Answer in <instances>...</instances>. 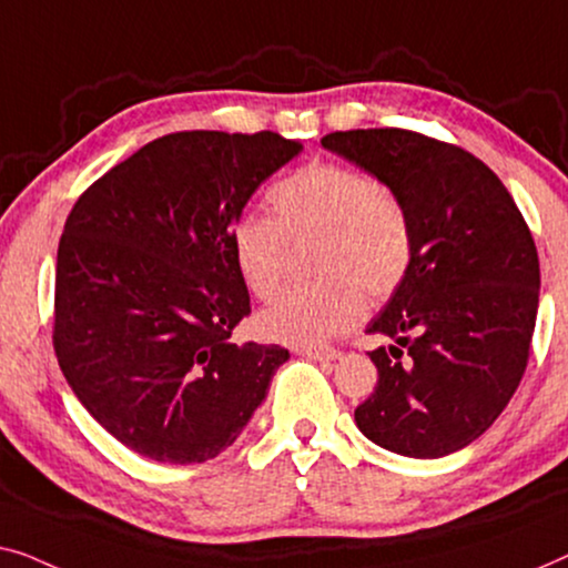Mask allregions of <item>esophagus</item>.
Masks as SVG:
<instances>
[{
  "label": "esophagus",
  "instance_id": "34e87169",
  "mask_svg": "<svg viewBox=\"0 0 568 568\" xmlns=\"http://www.w3.org/2000/svg\"><path fill=\"white\" fill-rule=\"evenodd\" d=\"M295 353H298V355H303V357H311V361H326V363H329V361H337V357H339V349H334V347H324V345H303V347H298V349H295Z\"/></svg>",
  "mask_w": 568,
  "mask_h": 568
}]
</instances>
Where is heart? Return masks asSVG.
<instances>
[{"label": "heart", "mask_w": 568, "mask_h": 568, "mask_svg": "<svg viewBox=\"0 0 568 568\" xmlns=\"http://www.w3.org/2000/svg\"><path fill=\"white\" fill-rule=\"evenodd\" d=\"M273 219L242 213L231 226V254L244 285L270 298L283 281L287 242L316 236L311 285L287 287L257 318L262 337L318 345L353 326L375 301L394 295L414 260V231L404 203L371 172L339 162H311L267 193Z\"/></svg>", "instance_id": "heart-1"}]
</instances>
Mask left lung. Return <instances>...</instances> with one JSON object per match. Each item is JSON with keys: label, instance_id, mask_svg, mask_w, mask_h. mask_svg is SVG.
<instances>
[{"label": "left lung", "instance_id": "left-lung-1", "mask_svg": "<svg viewBox=\"0 0 568 568\" xmlns=\"http://www.w3.org/2000/svg\"><path fill=\"white\" fill-rule=\"evenodd\" d=\"M322 146L378 178L409 213L414 260L367 334L378 386L361 433L409 458H443L494 425L520 386L538 314L532 234L501 180L460 146L404 128L337 131Z\"/></svg>", "mask_w": 568, "mask_h": 568}]
</instances>
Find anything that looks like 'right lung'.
I'll return each mask as SVG.
<instances>
[{
    "label": "right lung",
    "instance_id": "obj_1",
    "mask_svg": "<svg viewBox=\"0 0 568 568\" xmlns=\"http://www.w3.org/2000/svg\"><path fill=\"white\" fill-rule=\"evenodd\" d=\"M281 133L182 131L84 190L59 242L53 349L84 409L159 463H205L242 435L287 357L231 339L250 291L231 226L298 156Z\"/></svg>",
    "mask_w": 568,
    "mask_h": 568
}]
</instances>
